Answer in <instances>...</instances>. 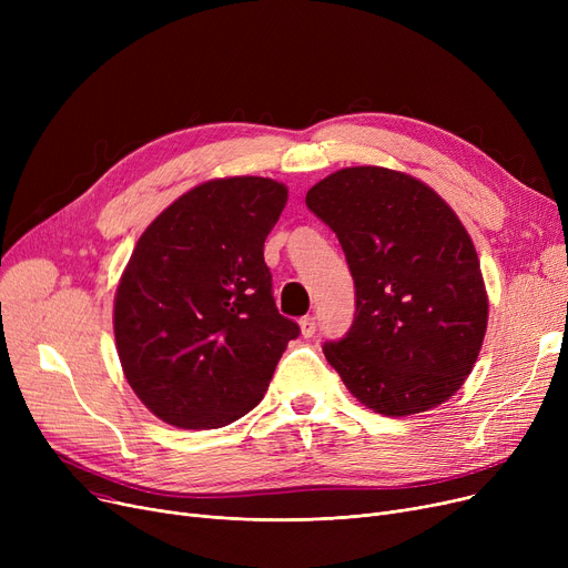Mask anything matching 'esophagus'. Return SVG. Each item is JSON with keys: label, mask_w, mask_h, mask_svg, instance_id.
Masks as SVG:
<instances>
[{"label": "esophagus", "mask_w": 568, "mask_h": 568, "mask_svg": "<svg viewBox=\"0 0 568 568\" xmlns=\"http://www.w3.org/2000/svg\"><path fill=\"white\" fill-rule=\"evenodd\" d=\"M300 326H302V336H304V338H311V336L317 332V322H315V317H311V315L302 317V320H300Z\"/></svg>", "instance_id": "obj_1"}]
</instances>
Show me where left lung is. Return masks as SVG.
<instances>
[{"mask_svg": "<svg viewBox=\"0 0 568 568\" xmlns=\"http://www.w3.org/2000/svg\"><path fill=\"white\" fill-rule=\"evenodd\" d=\"M354 278L356 313L324 356L349 394L384 416L449 400L471 373L488 326V294L471 239L430 186L359 165L308 193Z\"/></svg>", "mask_w": 568, "mask_h": 568, "instance_id": "1", "label": "left lung"}]
</instances>
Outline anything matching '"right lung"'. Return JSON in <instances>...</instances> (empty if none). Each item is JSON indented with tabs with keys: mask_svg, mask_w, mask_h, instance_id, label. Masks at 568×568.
<instances>
[{
	"mask_svg": "<svg viewBox=\"0 0 568 568\" xmlns=\"http://www.w3.org/2000/svg\"><path fill=\"white\" fill-rule=\"evenodd\" d=\"M285 202L274 179H212L138 239L114 294V343L131 389L161 422L206 430L242 419L300 336L264 264Z\"/></svg>",
	"mask_w": 568,
	"mask_h": 568,
	"instance_id": "obj_1",
	"label": "right lung"
}]
</instances>
